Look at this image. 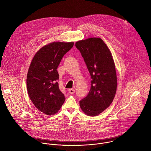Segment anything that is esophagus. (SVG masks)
Returning a JSON list of instances; mask_svg holds the SVG:
<instances>
[{
	"label": "esophagus",
	"mask_w": 151,
	"mask_h": 151,
	"mask_svg": "<svg viewBox=\"0 0 151 151\" xmlns=\"http://www.w3.org/2000/svg\"><path fill=\"white\" fill-rule=\"evenodd\" d=\"M68 92H69V93H70V94H73V93H75V91L74 89H69L68 90Z\"/></svg>",
	"instance_id": "obj_1"
}]
</instances>
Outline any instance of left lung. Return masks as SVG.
<instances>
[{"label": "left lung", "instance_id": "obj_1", "mask_svg": "<svg viewBox=\"0 0 151 151\" xmlns=\"http://www.w3.org/2000/svg\"><path fill=\"white\" fill-rule=\"evenodd\" d=\"M91 76V87L80 107L88 116H96L112 102L117 88V78L112 55L104 40L90 37L76 42Z\"/></svg>", "mask_w": 151, "mask_h": 151}]
</instances>
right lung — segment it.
<instances>
[{
	"label": "right lung",
	"instance_id": "obj_1",
	"mask_svg": "<svg viewBox=\"0 0 151 151\" xmlns=\"http://www.w3.org/2000/svg\"><path fill=\"white\" fill-rule=\"evenodd\" d=\"M73 42H53L42 47L33 56L28 69L26 86L29 98L40 112L55 114L65 101L59 88L57 68Z\"/></svg>",
	"mask_w": 151,
	"mask_h": 151
}]
</instances>
